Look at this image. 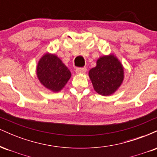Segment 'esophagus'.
Returning <instances> with one entry per match:
<instances>
[{"instance_id": "1", "label": "esophagus", "mask_w": 157, "mask_h": 157, "mask_svg": "<svg viewBox=\"0 0 157 157\" xmlns=\"http://www.w3.org/2000/svg\"><path fill=\"white\" fill-rule=\"evenodd\" d=\"M86 71V68L82 67V68H77L76 69V73L77 74H84Z\"/></svg>"}]
</instances>
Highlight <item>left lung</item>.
<instances>
[{"label":"left lung","instance_id":"left-lung-1","mask_svg":"<svg viewBox=\"0 0 157 157\" xmlns=\"http://www.w3.org/2000/svg\"><path fill=\"white\" fill-rule=\"evenodd\" d=\"M94 89L100 94L107 96L120 87L123 80V68L116 57L104 56L97 62L96 67L89 71Z\"/></svg>","mask_w":157,"mask_h":157}]
</instances>
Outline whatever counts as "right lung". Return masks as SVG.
Returning a JSON list of instances; mask_svg holds the SVG:
<instances>
[{
    "label": "right lung",
    "mask_w": 157,
    "mask_h": 157,
    "mask_svg": "<svg viewBox=\"0 0 157 157\" xmlns=\"http://www.w3.org/2000/svg\"><path fill=\"white\" fill-rule=\"evenodd\" d=\"M37 77L45 87L52 91H60L71 77V72L57 56L45 55L39 61Z\"/></svg>",
    "instance_id": "1"
}]
</instances>
